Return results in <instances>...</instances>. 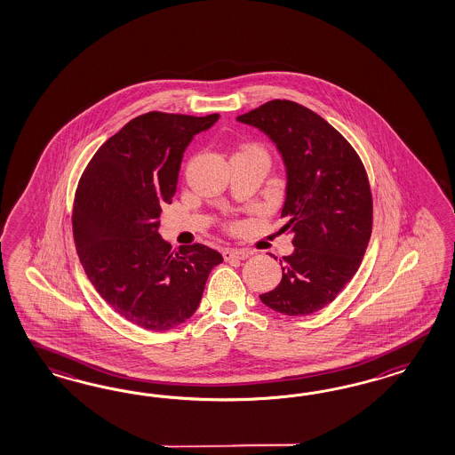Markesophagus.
<instances>
[{
  "label": "esophagus",
  "instance_id": "obj_1",
  "mask_svg": "<svg viewBox=\"0 0 455 455\" xmlns=\"http://www.w3.org/2000/svg\"><path fill=\"white\" fill-rule=\"evenodd\" d=\"M248 257H250L248 250H238V248H225L223 250L225 260H245Z\"/></svg>",
  "mask_w": 455,
  "mask_h": 455
}]
</instances>
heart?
Returning a JSON list of instances; mask_svg holds the SVG:
<instances>
[{
	"label": "heart",
	"instance_id": "1",
	"mask_svg": "<svg viewBox=\"0 0 455 455\" xmlns=\"http://www.w3.org/2000/svg\"><path fill=\"white\" fill-rule=\"evenodd\" d=\"M248 150H255V148H248Z\"/></svg>",
	"mask_w": 455,
	"mask_h": 455
}]
</instances>
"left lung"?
<instances>
[{
	"label": "left lung",
	"instance_id": "left-lung-1",
	"mask_svg": "<svg viewBox=\"0 0 455 455\" xmlns=\"http://www.w3.org/2000/svg\"><path fill=\"white\" fill-rule=\"evenodd\" d=\"M275 143L287 170L280 232L293 235L282 280L262 293L290 317L318 312L355 275L372 234V193L352 145L315 111L272 100L236 116Z\"/></svg>",
	"mask_w": 455,
	"mask_h": 455
}]
</instances>
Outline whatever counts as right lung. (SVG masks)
I'll use <instances>...</instances> for the list:
<instances>
[{
  "label": "right lung",
  "instance_id": "add662e5",
  "mask_svg": "<svg viewBox=\"0 0 455 455\" xmlns=\"http://www.w3.org/2000/svg\"><path fill=\"white\" fill-rule=\"evenodd\" d=\"M219 118L140 115L98 148L78 183L73 236L84 274L116 314L141 329L170 331L192 317L212 268L223 262L202 243L175 251L158 234L183 153Z\"/></svg>",
  "mask_w": 455,
  "mask_h": 455
}]
</instances>
